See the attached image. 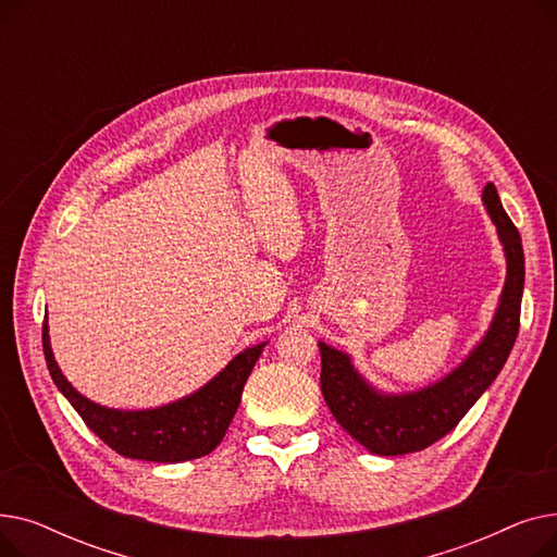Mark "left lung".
I'll return each instance as SVG.
<instances>
[{
	"label": "left lung",
	"mask_w": 557,
	"mask_h": 557,
	"mask_svg": "<svg viewBox=\"0 0 557 557\" xmlns=\"http://www.w3.org/2000/svg\"><path fill=\"white\" fill-rule=\"evenodd\" d=\"M483 202L504 244L508 275L487 334L454 372L418 393L384 395L366 382L347 355L318 343L323 361L320 391L332 416L357 443L376 456L413 454L441 441L487 391L510 357L519 334L523 248L492 183L483 189Z\"/></svg>",
	"instance_id": "8db88e82"
}]
</instances>
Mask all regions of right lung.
<instances>
[{
    "label": "right lung",
    "mask_w": 557,
    "mask_h": 557,
    "mask_svg": "<svg viewBox=\"0 0 557 557\" xmlns=\"http://www.w3.org/2000/svg\"><path fill=\"white\" fill-rule=\"evenodd\" d=\"M42 349L58 391L110 449L135 460L183 462L208 456L223 441L263 343L244 349L194 395L149 411H114L83 397L53 359L47 320L42 325Z\"/></svg>",
    "instance_id": "add662e5"
}]
</instances>
